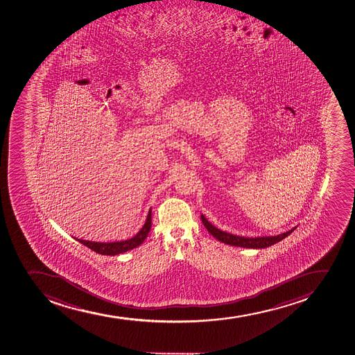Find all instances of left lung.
<instances>
[{"mask_svg": "<svg viewBox=\"0 0 355 355\" xmlns=\"http://www.w3.org/2000/svg\"><path fill=\"white\" fill-rule=\"evenodd\" d=\"M201 220H202L203 225L208 230V232L211 236H215L217 240H220V243H227V245H231V246L254 248V250H261V248L272 246L275 243H279L280 240L285 239L287 236H290L291 233L293 232L294 230L297 229V227H293V229L288 230L286 232L280 233L278 236L248 238V236H236L232 233H227L225 231L217 229L203 215H201Z\"/></svg>", "mask_w": 355, "mask_h": 355, "instance_id": "obj_1", "label": "left lung"}]
</instances>
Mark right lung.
Here are the masks:
<instances>
[{"mask_svg": "<svg viewBox=\"0 0 355 355\" xmlns=\"http://www.w3.org/2000/svg\"><path fill=\"white\" fill-rule=\"evenodd\" d=\"M150 227H152V209H149L144 227L140 229V231L135 236H132L131 239L114 241V243H95V241L78 239V238H75V239L85 245V246L88 247V248H91L92 250H94L96 253L114 257V255H117V254L125 253L128 250H131L135 248V247L140 246L144 243V240L148 236Z\"/></svg>", "mask_w": 355, "mask_h": 355, "instance_id": "add662e5", "label": "right lung"}]
</instances>
